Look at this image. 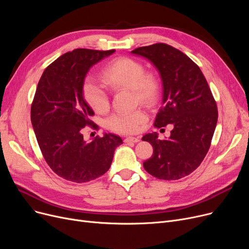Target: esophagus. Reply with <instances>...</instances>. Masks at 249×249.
<instances>
[{"label": "esophagus", "mask_w": 249, "mask_h": 249, "mask_svg": "<svg viewBox=\"0 0 249 249\" xmlns=\"http://www.w3.org/2000/svg\"><path fill=\"white\" fill-rule=\"evenodd\" d=\"M139 141V138L138 137H132V136H129V137H126L124 139V142H138Z\"/></svg>", "instance_id": "1"}]
</instances>
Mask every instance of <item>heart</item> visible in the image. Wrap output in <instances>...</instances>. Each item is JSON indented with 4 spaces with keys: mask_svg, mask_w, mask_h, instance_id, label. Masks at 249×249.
I'll return each mask as SVG.
<instances>
[{
    "mask_svg": "<svg viewBox=\"0 0 249 249\" xmlns=\"http://www.w3.org/2000/svg\"><path fill=\"white\" fill-rule=\"evenodd\" d=\"M101 78L104 85L113 91L131 89L134 101L147 107L155 106L162 96L160 77L153 71H145L140 61L130 57H117L109 61L101 71ZM83 95L94 112L104 114L109 110L110 101L107 93L93 81L84 84ZM146 121V113L136 109L112 115L106 125L113 132L129 134L137 132Z\"/></svg>",
    "mask_w": 249,
    "mask_h": 249,
    "instance_id": "b5f03b06",
    "label": "heart"
}]
</instances>
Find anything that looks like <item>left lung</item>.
<instances>
[{"instance_id": "left-lung-1", "label": "left lung", "mask_w": 249, "mask_h": 249, "mask_svg": "<svg viewBox=\"0 0 249 249\" xmlns=\"http://www.w3.org/2000/svg\"><path fill=\"white\" fill-rule=\"evenodd\" d=\"M131 52L148 58L161 76L163 106L154 127H174L167 139H159L156 133L142 137L153 147V154L143 166L160 179L187 177L205 159L216 128L218 109L210 87L198 65L171 45L154 43Z\"/></svg>"}]
</instances>
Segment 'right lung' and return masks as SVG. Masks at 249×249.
<instances>
[{"mask_svg":"<svg viewBox=\"0 0 249 249\" xmlns=\"http://www.w3.org/2000/svg\"><path fill=\"white\" fill-rule=\"evenodd\" d=\"M115 49L77 48L50 63L37 85L31 105V122L38 145L49 167L58 177L77 184L108 172L115 148L123 143L114 134L86 142V126L99 130L89 120L95 113L84 99L85 76L91 65Z\"/></svg>","mask_w":249,"mask_h":249,"instance_id":"right-lung-1","label":"right lung"}]
</instances>
